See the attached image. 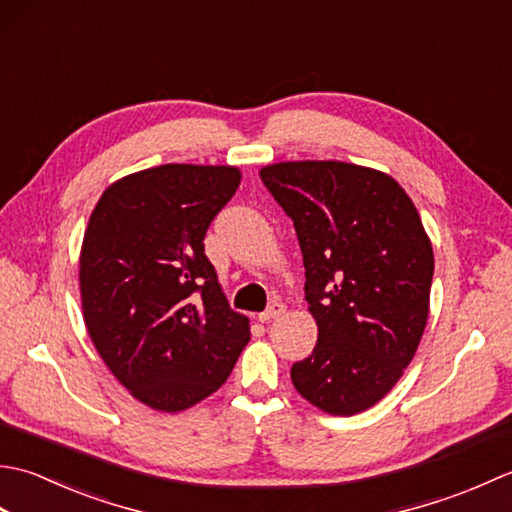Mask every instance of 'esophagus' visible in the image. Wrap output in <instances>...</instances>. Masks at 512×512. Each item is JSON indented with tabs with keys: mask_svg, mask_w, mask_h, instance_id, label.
<instances>
[{
	"mask_svg": "<svg viewBox=\"0 0 512 512\" xmlns=\"http://www.w3.org/2000/svg\"><path fill=\"white\" fill-rule=\"evenodd\" d=\"M284 312H286V306H284V303H281V301H273V303H270V306H268L262 314H259V321H262V323H268V321H273V319H279L281 314H284Z\"/></svg>",
	"mask_w": 512,
	"mask_h": 512,
	"instance_id": "obj_1",
	"label": "esophagus"
}]
</instances>
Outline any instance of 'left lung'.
I'll list each match as a JSON object with an SVG mask.
<instances>
[{
	"label": "left lung",
	"mask_w": 512,
	"mask_h": 512,
	"mask_svg": "<svg viewBox=\"0 0 512 512\" xmlns=\"http://www.w3.org/2000/svg\"><path fill=\"white\" fill-rule=\"evenodd\" d=\"M259 178L295 224L319 339L290 369L299 394L332 416L374 407L418 350L429 317L433 248L400 184L339 160L277 162Z\"/></svg>",
	"instance_id": "8db88e82"
}]
</instances>
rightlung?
<instances>
[{"label":"right lung","mask_w":512,"mask_h":512,"mask_svg":"<svg viewBox=\"0 0 512 512\" xmlns=\"http://www.w3.org/2000/svg\"><path fill=\"white\" fill-rule=\"evenodd\" d=\"M242 173L160 165L110 184L85 228L83 321L105 365L143 405L176 413L220 389L250 339L204 255Z\"/></svg>","instance_id":"obj_1"}]
</instances>
